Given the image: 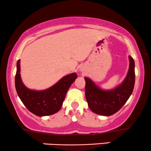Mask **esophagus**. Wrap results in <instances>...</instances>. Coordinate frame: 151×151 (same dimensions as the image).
<instances>
[{"label":"esophagus","instance_id":"esophagus-1","mask_svg":"<svg viewBox=\"0 0 151 151\" xmlns=\"http://www.w3.org/2000/svg\"><path fill=\"white\" fill-rule=\"evenodd\" d=\"M80 70H81V71H82V69H80Z\"/></svg>","mask_w":151,"mask_h":151}]
</instances>
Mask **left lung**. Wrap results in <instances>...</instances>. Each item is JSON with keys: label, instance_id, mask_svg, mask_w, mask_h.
Listing matches in <instances>:
<instances>
[{"label": "left lung", "instance_id": "left-lung-1", "mask_svg": "<svg viewBox=\"0 0 151 151\" xmlns=\"http://www.w3.org/2000/svg\"><path fill=\"white\" fill-rule=\"evenodd\" d=\"M129 67L125 79L115 88L103 89L94 81L85 77V95L89 109L101 116H111L126 104L133 92L135 84V63L129 56Z\"/></svg>", "mask_w": 151, "mask_h": 151}]
</instances>
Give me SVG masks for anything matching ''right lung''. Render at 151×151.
Segmentation results:
<instances>
[{
    "label": "right lung",
    "mask_w": 151,
    "mask_h": 151,
    "mask_svg": "<svg viewBox=\"0 0 151 151\" xmlns=\"http://www.w3.org/2000/svg\"><path fill=\"white\" fill-rule=\"evenodd\" d=\"M77 78V73L65 76L50 88L34 90L27 88L22 82L20 76V60L17 62L15 74V89L19 98L29 111L37 116H50L61 109L66 93Z\"/></svg>",
    "instance_id": "1"
}]
</instances>
